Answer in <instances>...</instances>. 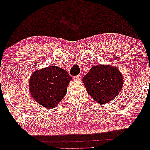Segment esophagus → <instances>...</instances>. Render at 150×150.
Wrapping results in <instances>:
<instances>
[{
	"label": "esophagus",
	"mask_w": 150,
	"mask_h": 150,
	"mask_svg": "<svg viewBox=\"0 0 150 150\" xmlns=\"http://www.w3.org/2000/svg\"><path fill=\"white\" fill-rule=\"evenodd\" d=\"M81 75H76V76L73 77V80H75V81H79V80H81Z\"/></svg>",
	"instance_id": "esophagus-1"
}]
</instances>
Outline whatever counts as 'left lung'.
Returning <instances> with one entry per match:
<instances>
[{
	"label": "left lung",
	"instance_id": "1",
	"mask_svg": "<svg viewBox=\"0 0 150 150\" xmlns=\"http://www.w3.org/2000/svg\"><path fill=\"white\" fill-rule=\"evenodd\" d=\"M89 96L97 103L106 104L117 96L123 85L121 72L115 66L97 64L83 78Z\"/></svg>",
	"mask_w": 150,
	"mask_h": 150
}]
</instances>
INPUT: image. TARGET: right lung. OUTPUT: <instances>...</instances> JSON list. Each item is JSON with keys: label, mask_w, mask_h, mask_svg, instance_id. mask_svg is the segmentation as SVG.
<instances>
[{"label": "right lung", "mask_w": 150, "mask_h": 150, "mask_svg": "<svg viewBox=\"0 0 150 150\" xmlns=\"http://www.w3.org/2000/svg\"><path fill=\"white\" fill-rule=\"evenodd\" d=\"M72 78L65 69L57 66L35 70L29 81L33 99L47 109L57 107L67 93Z\"/></svg>", "instance_id": "add662e5"}]
</instances>
